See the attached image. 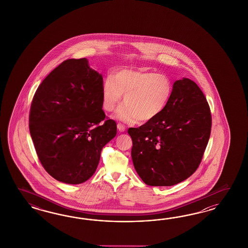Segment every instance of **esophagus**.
<instances>
[{"instance_id": "34e87169", "label": "esophagus", "mask_w": 248, "mask_h": 248, "mask_svg": "<svg viewBox=\"0 0 248 248\" xmlns=\"http://www.w3.org/2000/svg\"><path fill=\"white\" fill-rule=\"evenodd\" d=\"M117 129H118V131L121 132V133H123V132L125 131V127H124L122 124H117Z\"/></svg>"}]
</instances>
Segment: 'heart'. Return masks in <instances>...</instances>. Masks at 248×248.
<instances>
[{
    "instance_id": "obj_1",
    "label": "heart",
    "mask_w": 248,
    "mask_h": 248,
    "mask_svg": "<svg viewBox=\"0 0 248 248\" xmlns=\"http://www.w3.org/2000/svg\"><path fill=\"white\" fill-rule=\"evenodd\" d=\"M173 90L170 79L154 72L121 70L106 77L102 85V103L112 112L124 94V104L114 114L118 120L135 124L155 120L165 111Z\"/></svg>"
}]
</instances>
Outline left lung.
<instances>
[{
    "mask_svg": "<svg viewBox=\"0 0 248 248\" xmlns=\"http://www.w3.org/2000/svg\"><path fill=\"white\" fill-rule=\"evenodd\" d=\"M210 108L188 78L173 84L165 111L155 120L129 128L135 171L152 186H171L195 173L210 137Z\"/></svg>",
    "mask_w": 248,
    "mask_h": 248,
    "instance_id": "1",
    "label": "left lung"
}]
</instances>
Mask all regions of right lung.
Returning <instances> with one entry per match:
<instances>
[{
	"label": "right lung",
	"instance_id": "obj_1",
	"mask_svg": "<svg viewBox=\"0 0 248 248\" xmlns=\"http://www.w3.org/2000/svg\"><path fill=\"white\" fill-rule=\"evenodd\" d=\"M103 76L86 58L69 59L39 85L29 116L30 134L41 164L59 182L78 185L96 171L101 151L116 135L105 120Z\"/></svg>",
	"mask_w": 248,
	"mask_h": 248
}]
</instances>
